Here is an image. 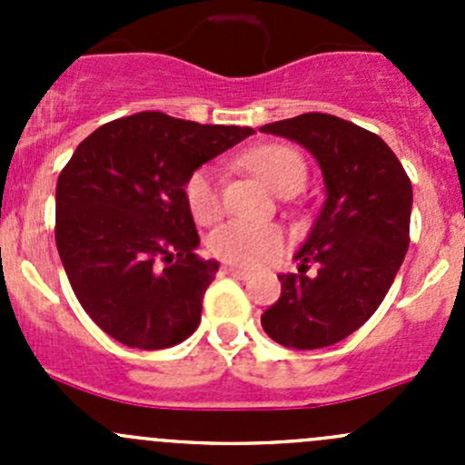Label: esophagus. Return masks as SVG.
I'll return each instance as SVG.
<instances>
[{"instance_id": "34e87169", "label": "esophagus", "mask_w": 465, "mask_h": 465, "mask_svg": "<svg viewBox=\"0 0 465 465\" xmlns=\"http://www.w3.org/2000/svg\"><path fill=\"white\" fill-rule=\"evenodd\" d=\"M223 272L224 274L233 276V279H241V281H247L252 276L250 270H242V267H233V265H224Z\"/></svg>"}]
</instances>
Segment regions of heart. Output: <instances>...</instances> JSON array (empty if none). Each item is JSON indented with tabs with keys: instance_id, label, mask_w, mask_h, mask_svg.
Returning <instances> with one entry per match:
<instances>
[{
	"instance_id": "obj_1",
	"label": "heart",
	"mask_w": 465,
	"mask_h": 465,
	"mask_svg": "<svg viewBox=\"0 0 465 465\" xmlns=\"http://www.w3.org/2000/svg\"><path fill=\"white\" fill-rule=\"evenodd\" d=\"M242 163L276 193H294L306 184L308 166L302 153L283 143H265L247 150ZM184 200L195 223L211 224L223 213L218 171L200 166L184 182ZM283 232L274 224L233 223L223 224L209 236L211 254L233 265L254 267L283 250Z\"/></svg>"
}]
</instances>
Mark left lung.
Returning <instances> with one entry per match:
<instances>
[{
	"mask_svg": "<svg viewBox=\"0 0 465 465\" xmlns=\"http://www.w3.org/2000/svg\"><path fill=\"white\" fill-rule=\"evenodd\" d=\"M317 159L326 186L311 233L279 274L281 297L262 312L267 335L299 351L323 349L358 331L391 288L410 247L411 182L378 134L322 112L262 125ZM311 264L315 272H308Z\"/></svg>",
	"mask_w": 465,
	"mask_h": 465,
	"instance_id": "1",
	"label": "left lung"
}]
</instances>
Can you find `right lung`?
<instances>
[{"mask_svg":"<svg viewBox=\"0 0 465 465\" xmlns=\"http://www.w3.org/2000/svg\"><path fill=\"white\" fill-rule=\"evenodd\" d=\"M252 133L139 112L74 150L55 186V245L81 306L116 341L157 351L195 332L220 265L195 254L184 182Z\"/></svg>","mask_w":465,"mask_h":465,"instance_id":"obj_1","label":"right lung"}]
</instances>
